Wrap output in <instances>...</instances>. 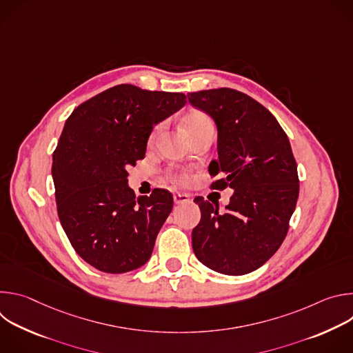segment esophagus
Instances as JSON below:
<instances>
[{
  "mask_svg": "<svg viewBox=\"0 0 353 353\" xmlns=\"http://www.w3.org/2000/svg\"><path fill=\"white\" fill-rule=\"evenodd\" d=\"M173 201H174V204H184L190 201V195L185 192H176V194H173Z\"/></svg>",
  "mask_w": 353,
  "mask_h": 353,
  "instance_id": "34e87169",
  "label": "esophagus"
}]
</instances>
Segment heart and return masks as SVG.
<instances>
[{"instance_id": "obj_1", "label": "heart", "mask_w": 353, "mask_h": 353, "mask_svg": "<svg viewBox=\"0 0 353 353\" xmlns=\"http://www.w3.org/2000/svg\"><path fill=\"white\" fill-rule=\"evenodd\" d=\"M184 127H185V130H187V132H188V135H190L191 138L195 137V135H198V134H203V132L214 131V130H215L212 119H211L208 114H205L204 112H198V110L191 112V113H188V114L185 116V119H184ZM158 130H159V128H157L152 134H150V137H149V142H150V143H152V142L155 141V138H157V135H158Z\"/></svg>"}]
</instances>
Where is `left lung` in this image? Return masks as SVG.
Wrapping results in <instances>:
<instances>
[{
    "label": "left lung",
    "mask_w": 353,
    "mask_h": 353,
    "mask_svg": "<svg viewBox=\"0 0 353 353\" xmlns=\"http://www.w3.org/2000/svg\"><path fill=\"white\" fill-rule=\"evenodd\" d=\"M188 102L216 124L218 161L212 188L233 190L225 214L204 198L194 203L201 221L192 250L205 267L244 275L264 265L281 247L299 196L297 165L288 135L253 97L230 88L188 93Z\"/></svg>",
    "instance_id": "1"
}]
</instances>
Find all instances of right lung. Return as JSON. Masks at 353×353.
Listing matches in <instances>:
<instances>
[{
  "label": "right lung",
  "instance_id": "right-lung-1",
  "mask_svg": "<svg viewBox=\"0 0 353 353\" xmlns=\"http://www.w3.org/2000/svg\"><path fill=\"white\" fill-rule=\"evenodd\" d=\"M187 103L184 93L117 85L79 105L65 121L52 174L61 226L96 270L124 274L148 263L173 208L157 188L135 196L127 166L145 158L154 127Z\"/></svg>",
  "mask_w": 353,
  "mask_h": 353
}]
</instances>
